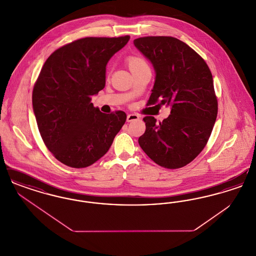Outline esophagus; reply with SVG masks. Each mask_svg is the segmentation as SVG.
Segmentation results:
<instances>
[{"label": "esophagus", "instance_id": "obj_1", "mask_svg": "<svg viewBox=\"0 0 256 256\" xmlns=\"http://www.w3.org/2000/svg\"><path fill=\"white\" fill-rule=\"evenodd\" d=\"M140 119V116L137 115V114H128L126 116V121L128 122H132V121H136V120H139Z\"/></svg>", "mask_w": 256, "mask_h": 256}]
</instances>
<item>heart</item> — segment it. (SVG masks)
Returning a JSON list of instances; mask_svg holds the SVG:
<instances>
[{
    "label": "heart",
    "mask_w": 256,
    "mask_h": 256,
    "mask_svg": "<svg viewBox=\"0 0 256 256\" xmlns=\"http://www.w3.org/2000/svg\"><path fill=\"white\" fill-rule=\"evenodd\" d=\"M126 62L128 64V67L130 69L132 72L136 71V70H139V69H142V68H145L148 67L146 65V61L144 60L140 56H130Z\"/></svg>",
    "instance_id": "heart-1"
}]
</instances>
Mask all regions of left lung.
I'll return each mask as SVG.
<instances>
[{
	"label": "left lung",
	"instance_id": "left-lung-1",
	"mask_svg": "<svg viewBox=\"0 0 256 256\" xmlns=\"http://www.w3.org/2000/svg\"><path fill=\"white\" fill-rule=\"evenodd\" d=\"M134 43L156 72L148 104L159 100L170 106L162 122L144 118L146 132L139 145L159 166L182 168L204 150L217 118L212 74L194 50L174 37H141Z\"/></svg>",
	"mask_w": 256,
	"mask_h": 256
}]
</instances>
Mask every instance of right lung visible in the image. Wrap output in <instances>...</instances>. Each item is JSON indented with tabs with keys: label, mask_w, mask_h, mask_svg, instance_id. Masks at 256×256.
Returning <instances> with one entry per match:
<instances>
[{
	"label": "right lung",
	"mask_w": 256,
	"mask_h": 256,
	"mask_svg": "<svg viewBox=\"0 0 256 256\" xmlns=\"http://www.w3.org/2000/svg\"><path fill=\"white\" fill-rule=\"evenodd\" d=\"M130 36L86 37L54 50L32 92L41 137L54 158L86 168L102 158L126 120L124 111L106 114L91 102L106 86V65Z\"/></svg>",
	"instance_id": "right-lung-1"
}]
</instances>
